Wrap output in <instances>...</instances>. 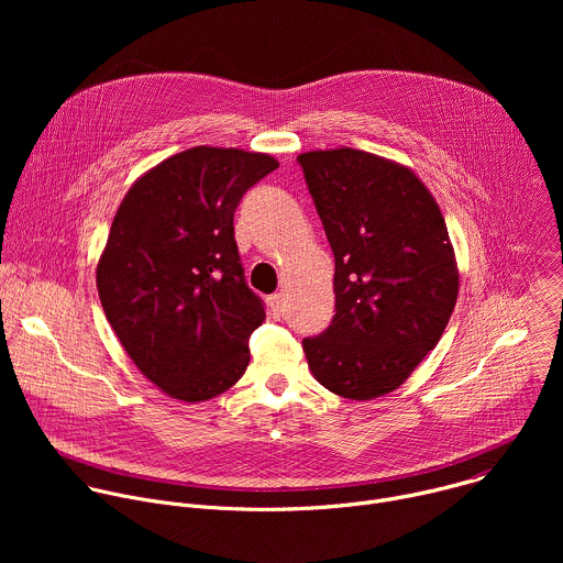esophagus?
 <instances>
[{"label": "esophagus", "instance_id": "1", "mask_svg": "<svg viewBox=\"0 0 563 563\" xmlns=\"http://www.w3.org/2000/svg\"><path fill=\"white\" fill-rule=\"evenodd\" d=\"M285 294H274V296H269L267 298V305H269V311L274 313V316H280L283 311H285Z\"/></svg>", "mask_w": 563, "mask_h": 563}]
</instances>
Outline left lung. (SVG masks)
<instances>
[{"label": "left lung", "instance_id": "left-lung-1", "mask_svg": "<svg viewBox=\"0 0 563 563\" xmlns=\"http://www.w3.org/2000/svg\"><path fill=\"white\" fill-rule=\"evenodd\" d=\"M334 252L336 313L302 341L313 378L369 400L404 385L437 347L459 296L443 213L406 165L341 146L298 155Z\"/></svg>", "mask_w": 563, "mask_h": 563}]
</instances>
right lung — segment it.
<instances>
[{"label": "right lung", "instance_id": "add662e5", "mask_svg": "<svg viewBox=\"0 0 563 563\" xmlns=\"http://www.w3.org/2000/svg\"><path fill=\"white\" fill-rule=\"evenodd\" d=\"M274 169L269 153L194 146L142 174L115 211L100 302L135 367L172 398H213L250 365L265 309L245 283L233 213Z\"/></svg>", "mask_w": 563, "mask_h": 563}]
</instances>
